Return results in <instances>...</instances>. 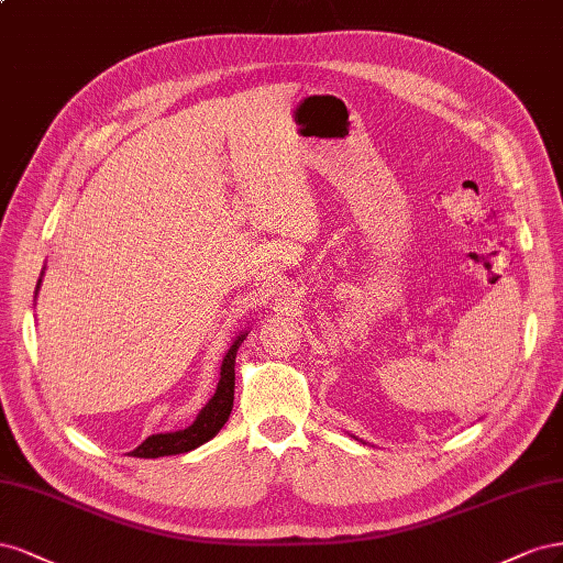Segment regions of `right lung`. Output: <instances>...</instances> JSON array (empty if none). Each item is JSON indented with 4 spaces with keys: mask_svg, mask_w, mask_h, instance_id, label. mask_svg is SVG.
<instances>
[{
    "mask_svg": "<svg viewBox=\"0 0 563 563\" xmlns=\"http://www.w3.org/2000/svg\"><path fill=\"white\" fill-rule=\"evenodd\" d=\"M46 268V266H44ZM42 268V276H44ZM42 276L37 280V290L42 285ZM250 334V330L240 332L231 349L227 351V356L221 361V377L217 384L214 396L207 400V406L198 412L196 420H192L190 427L179 429V431H165V433H153L146 441H143L139 448L130 455L134 457H165V455H179V453H188L196 451L202 443H207L210 439H214L219 429L229 422V415L233 410V391H235V353L240 349V344L245 342V336Z\"/></svg>",
    "mask_w": 563,
    "mask_h": 563,
    "instance_id": "obj_1",
    "label": "right lung"
}]
</instances>
